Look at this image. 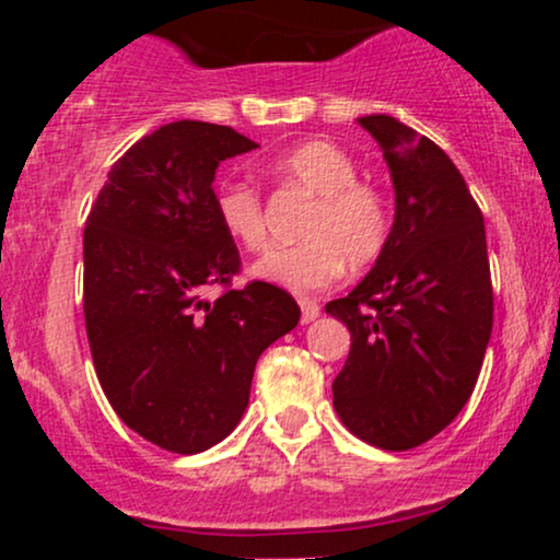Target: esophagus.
<instances>
[{
    "label": "esophagus",
    "instance_id": "obj_1",
    "mask_svg": "<svg viewBox=\"0 0 560 560\" xmlns=\"http://www.w3.org/2000/svg\"><path fill=\"white\" fill-rule=\"evenodd\" d=\"M300 311H302V324H311L320 316V305L316 300H300Z\"/></svg>",
    "mask_w": 560,
    "mask_h": 560
}]
</instances>
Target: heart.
Masks as SVG:
<instances>
[{"label":"heart","instance_id":"heart-1","mask_svg":"<svg viewBox=\"0 0 560 560\" xmlns=\"http://www.w3.org/2000/svg\"><path fill=\"white\" fill-rule=\"evenodd\" d=\"M268 173L289 189L316 197L294 247L271 249L253 273L289 292H318L350 268L371 266L389 242L392 213L374 184L358 182V163L326 139H307L276 155ZM221 229L249 253L268 244V218L260 191L244 182H223L213 191Z\"/></svg>","mask_w":560,"mask_h":560}]
</instances>
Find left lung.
<instances>
[{
    "mask_svg": "<svg viewBox=\"0 0 560 560\" xmlns=\"http://www.w3.org/2000/svg\"><path fill=\"white\" fill-rule=\"evenodd\" d=\"M395 184V223L371 273L326 313L350 329L334 410L382 450L419 447L471 397L492 334L485 218L432 139L389 115L358 118Z\"/></svg>",
    "mask_w": 560,
    "mask_h": 560,
    "instance_id": "obj_1",
    "label": "left lung"
}]
</instances>
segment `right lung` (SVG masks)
Masks as SVG:
<instances>
[{
	"label": "right lung",
	"instance_id": "obj_1",
	"mask_svg": "<svg viewBox=\"0 0 560 560\" xmlns=\"http://www.w3.org/2000/svg\"><path fill=\"white\" fill-rule=\"evenodd\" d=\"M255 147L231 126H160L113 165L83 231L96 378L128 429L178 455L234 432L260 352L300 320L284 289H231L242 260L215 218V168ZM210 285L224 287L213 303Z\"/></svg>",
	"mask_w": 560,
	"mask_h": 560
}]
</instances>
